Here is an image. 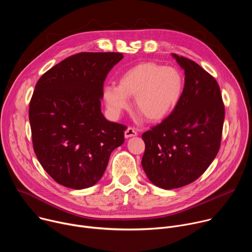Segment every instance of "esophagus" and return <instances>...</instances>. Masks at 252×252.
Returning a JSON list of instances; mask_svg holds the SVG:
<instances>
[{
	"label": "esophagus",
	"instance_id": "esophagus-1",
	"mask_svg": "<svg viewBox=\"0 0 252 252\" xmlns=\"http://www.w3.org/2000/svg\"><path fill=\"white\" fill-rule=\"evenodd\" d=\"M135 135H137V131L133 127H127L125 131V136L126 138L131 137V136H135Z\"/></svg>",
	"mask_w": 252,
	"mask_h": 252
}]
</instances>
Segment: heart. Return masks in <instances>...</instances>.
Listing matches in <instances>:
<instances>
[{
  "mask_svg": "<svg viewBox=\"0 0 252 252\" xmlns=\"http://www.w3.org/2000/svg\"><path fill=\"white\" fill-rule=\"evenodd\" d=\"M184 92L181 70L148 62L126 69L120 77L119 86H105L103 98L114 114H120L129 106L128 97H133L139 114L150 122H158L176 109Z\"/></svg>",
  "mask_w": 252,
  "mask_h": 252,
  "instance_id": "b5f03b06",
  "label": "heart"
}]
</instances>
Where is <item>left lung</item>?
Instances as JSON below:
<instances>
[{
    "instance_id": "1",
    "label": "left lung",
    "mask_w": 252,
    "mask_h": 252,
    "mask_svg": "<svg viewBox=\"0 0 252 252\" xmlns=\"http://www.w3.org/2000/svg\"><path fill=\"white\" fill-rule=\"evenodd\" d=\"M172 57L185 69L183 98L165 120L141 135L142 168L163 189L189 185L207 169L220 151L224 121L218 82L195 62Z\"/></svg>"
}]
</instances>
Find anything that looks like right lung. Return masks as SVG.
Returning a JSON list of instances; mask_svg holds the SVG:
<instances>
[{"instance_id":"1","label":"right lung","mask_w":252,"mask_h":252,"mask_svg":"<svg viewBox=\"0 0 252 252\" xmlns=\"http://www.w3.org/2000/svg\"><path fill=\"white\" fill-rule=\"evenodd\" d=\"M121 53H79L40 78L30 101L32 147L58 184L88 189L101 178L112 152L125 141L126 126L100 111L103 82Z\"/></svg>"}]
</instances>
